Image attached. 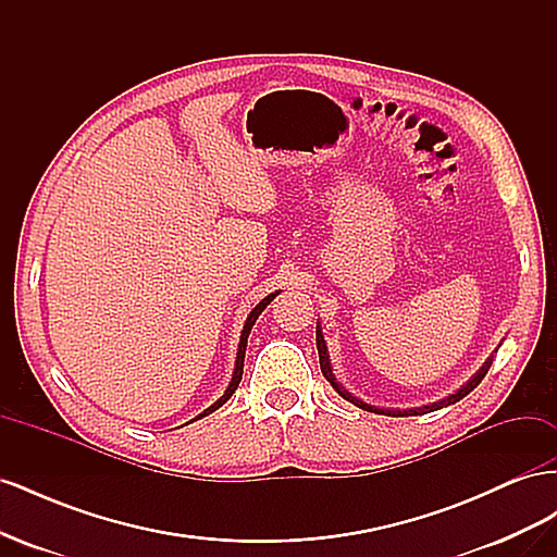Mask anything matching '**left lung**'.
Wrapping results in <instances>:
<instances>
[{"instance_id":"left-lung-1","label":"left lung","mask_w":557,"mask_h":557,"mask_svg":"<svg viewBox=\"0 0 557 557\" xmlns=\"http://www.w3.org/2000/svg\"><path fill=\"white\" fill-rule=\"evenodd\" d=\"M315 348H318V358H320V369H323V376L330 381V385L334 387L336 393H339L346 401L356 404V407H360V409H364V411H369V413L393 416V418H401V416H423V413L440 411V409H444V407H450V404H455V401H460L462 397H467V395H469L471 391H474V387L483 381V376L487 374V369H491L493 358H495V352H497V350H495L493 356L483 362V367L479 369V372H476L474 376H471L465 385H460L458 391H455L453 395H448V397H444V399H440V401H432V404H425V407H416V409H383V407H374V404L362 401L360 397L348 393L346 387H344L339 381H336V376H334V372H332V362H330V352H327V344H325V336H323V327H320V323L315 325Z\"/></svg>"}]
</instances>
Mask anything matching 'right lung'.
Masks as SVG:
<instances>
[{
    "instance_id": "obj_1",
    "label": "right lung",
    "mask_w": 557,
    "mask_h": 557,
    "mask_svg": "<svg viewBox=\"0 0 557 557\" xmlns=\"http://www.w3.org/2000/svg\"><path fill=\"white\" fill-rule=\"evenodd\" d=\"M281 290H276V293H272V295H267L262 301H258L256 305V309H252L250 313H248V318H246V323H244V330H242V336H239V350H237V362H234V372H232V381H230V385L225 387V393L218 397L209 409H205L201 411L197 418H193V420H199V418H205V416H209V413H213L215 409H221L223 404L234 395V391H237L239 387V381H242V374H244V358H246V344H248V334H250V330H252V325H256V320H258V315L272 305V299L278 295Z\"/></svg>"
}]
</instances>
